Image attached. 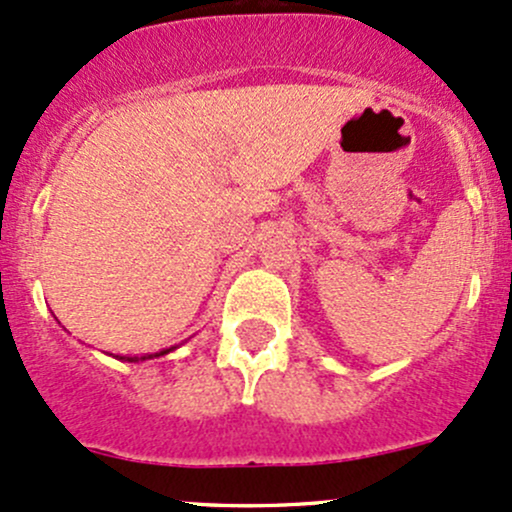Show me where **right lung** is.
<instances>
[{"label": "right lung", "mask_w": 512, "mask_h": 512, "mask_svg": "<svg viewBox=\"0 0 512 512\" xmlns=\"http://www.w3.org/2000/svg\"><path fill=\"white\" fill-rule=\"evenodd\" d=\"M174 347H167V350H160V352H153V355H114L116 359H121V362H145V359H155V357H162V355H170Z\"/></svg>", "instance_id": "1"}]
</instances>
